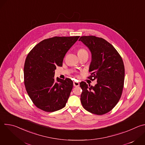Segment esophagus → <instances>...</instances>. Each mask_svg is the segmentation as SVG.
I'll return each mask as SVG.
<instances>
[{
	"label": "esophagus",
	"instance_id": "34e87169",
	"mask_svg": "<svg viewBox=\"0 0 145 145\" xmlns=\"http://www.w3.org/2000/svg\"><path fill=\"white\" fill-rule=\"evenodd\" d=\"M73 86H74V87H78L80 86L79 82H76V81H73Z\"/></svg>",
	"mask_w": 145,
	"mask_h": 145
}]
</instances>
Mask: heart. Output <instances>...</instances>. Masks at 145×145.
<instances>
[{
  "mask_svg": "<svg viewBox=\"0 0 145 145\" xmlns=\"http://www.w3.org/2000/svg\"><path fill=\"white\" fill-rule=\"evenodd\" d=\"M84 52H87V51L83 49V48H79L77 50V54H80L81 53H84Z\"/></svg>",
  "mask_w": 145,
  "mask_h": 145,
  "instance_id": "1",
  "label": "heart"
}]
</instances>
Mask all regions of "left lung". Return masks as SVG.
I'll use <instances>...</instances> for the list:
<instances>
[{"label":"left lung","instance_id":"obj_1","mask_svg":"<svg viewBox=\"0 0 145 145\" xmlns=\"http://www.w3.org/2000/svg\"><path fill=\"white\" fill-rule=\"evenodd\" d=\"M79 41L92 53L89 67L91 80H97L93 87L81 81L80 96L82 107L96 115L105 114L117 105L122 94L125 80V66L115 48L106 40L93 35L82 36Z\"/></svg>","mask_w":145,"mask_h":145}]
</instances>
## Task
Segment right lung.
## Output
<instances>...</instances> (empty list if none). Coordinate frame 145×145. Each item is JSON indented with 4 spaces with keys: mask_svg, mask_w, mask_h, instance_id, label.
Wrapping results in <instances>:
<instances>
[{
    "mask_svg": "<svg viewBox=\"0 0 145 145\" xmlns=\"http://www.w3.org/2000/svg\"><path fill=\"white\" fill-rule=\"evenodd\" d=\"M80 36L54 37L37 44L27 54L24 65V83L28 95L39 109L52 112L64 108L73 81L54 78L56 67Z\"/></svg>",
    "mask_w": 145,
    "mask_h": 145,
    "instance_id": "add662e5",
    "label": "right lung"
}]
</instances>
